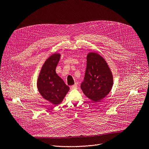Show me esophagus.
Wrapping results in <instances>:
<instances>
[{
    "label": "esophagus",
    "instance_id": "34e87169",
    "mask_svg": "<svg viewBox=\"0 0 149 149\" xmlns=\"http://www.w3.org/2000/svg\"><path fill=\"white\" fill-rule=\"evenodd\" d=\"M77 88V83L75 84L74 85H73V86H72L71 87V89H76Z\"/></svg>",
    "mask_w": 149,
    "mask_h": 149
}]
</instances>
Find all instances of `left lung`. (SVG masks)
I'll return each mask as SVG.
<instances>
[{
    "label": "left lung",
    "mask_w": 149,
    "mask_h": 149,
    "mask_svg": "<svg viewBox=\"0 0 149 149\" xmlns=\"http://www.w3.org/2000/svg\"><path fill=\"white\" fill-rule=\"evenodd\" d=\"M113 85V76L107 63L96 52L87 56V68L81 88L89 99L98 102L107 96Z\"/></svg>",
    "instance_id": "obj_1"
}]
</instances>
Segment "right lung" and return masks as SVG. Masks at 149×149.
<instances>
[{
  "mask_svg": "<svg viewBox=\"0 0 149 149\" xmlns=\"http://www.w3.org/2000/svg\"><path fill=\"white\" fill-rule=\"evenodd\" d=\"M60 57L61 54L58 53L50 56L42 65L37 79L39 94L55 105L62 102L70 90V87L56 73Z\"/></svg>",
  "mask_w": 149,
  "mask_h": 149,
  "instance_id": "1",
  "label": "right lung"
}]
</instances>
